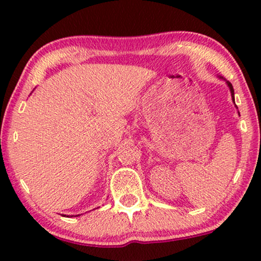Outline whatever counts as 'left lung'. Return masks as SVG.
<instances>
[{
  "instance_id": "left-lung-1",
  "label": "left lung",
  "mask_w": 261,
  "mask_h": 261,
  "mask_svg": "<svg viewBox=\"0 0 261 261\" xmlns=\"http://www.w3.org/2000/svg\"><path fill=\"white\" fill-rule=\"evenodd\" d=\"M227 86L229 87V91H230V94H232V100L234 101V89H233V86L230 85V82H228V81H227Z\"/></svg>"
}]
</instances>
